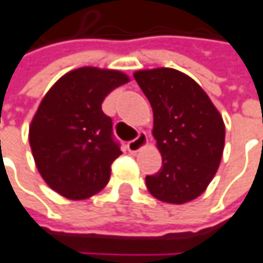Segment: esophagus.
<instances>
[{
	"mask_svg": "<svg viewBox=\"0 0 263 263\" xmlns=\"http://www.w3.org/2000/svg\"><path fill=\"white\" fill-rule=\"evenodd\" d=\"M146 143H148L146 133L145 132H139V135H138L136 139H133V141H130L127 143V148H128L130 153H138V151H141Z\"/></svg>",
	"mask_w": 263,
	"mask_h": 263,
	"instance_id": "34e87169",
	"label": "esophagus"
}]
</instances>
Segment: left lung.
<instances>
[{"mask_svg": "<svg viewBox=\"0 0 263 263\" xmlns=\"http://www.w3.org/2000/svg\"><path fill=\"white\" fill-rule=\"evenodd\" d=\"M154 114L153 136L161 169L146 175V189L167 203L200 196L214 178L224 148V122L206 92L175 68L135 73Z\"/></svg>", "mask_w": 263, "mask_h": 263, "instance_id": "obj_1", "label": "left lung"}]
</instances>
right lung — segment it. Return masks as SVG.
I'll use <instances>...</instances> for the list:
<instances>
[{
  "mask_svg": "<svg viewBox=\"0 0 263 263\" xmlns=\"http://www.w3.org/2000/svg\"><path fill=\"white\" fill-rule=\"evenodd\" d=\"M118 70L81 67L60 78L46 92L29 125V146L46 184L67 199L99 193L121 156L104 97L127 84Z\"/></svg>",
  "mask_w": 263,
  "mask_h": 263,
  "instance_id": "obj_1",
  "label": "right lung"
}]
</instances>
